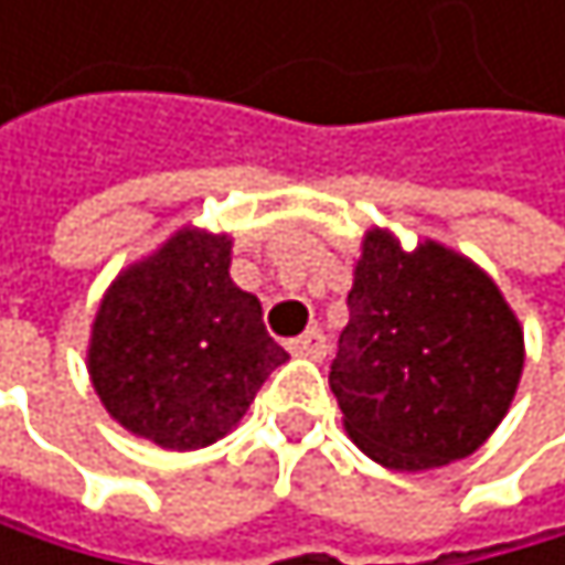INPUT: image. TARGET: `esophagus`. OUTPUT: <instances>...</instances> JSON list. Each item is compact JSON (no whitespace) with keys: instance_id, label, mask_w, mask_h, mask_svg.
Returning a JSON list of instances; mask_svg holds the SVG:
<instances>
[{"instance_id":"34e87169","label":"esophagus","mask_w":565,"mask_h":565,"mask_svg":"<svg viewBox=\"0 0 565 565\" xmlns=\"http://www.w3.org/2000/svg\"><path fill=\"white\" fill-rule=\"evenodd\" d=\"M288 349H291L295 355H301V359H324V355H329V339H324L321 329H308L305 335L291 339Z\"/></svg>"}]
</instances>
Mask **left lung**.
<instances>
[{
	"label": "left lung",
	"mask_w": 565,
	"mask_h": 565,
	"mask_svg": "<svg viewBox=\"0 0 565 565\" xmlns=\"http://www.w3.org/2000/svg\"><path fill=\"white\" fill-rule=\"evenodd\" d=\"M519 376V318L484 270L434 241L406 254L383 230L365 236L329 383L369 458L393 471L468 458Z\"/></svg>",
	"instance_id": "obj_1"
}]
</instances>
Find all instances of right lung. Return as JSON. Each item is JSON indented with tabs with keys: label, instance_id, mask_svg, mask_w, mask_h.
Here are the masks:
<instances>
[{
	"label": "right lung",
	"instance_id": "right-lung-1",
	"mask_svg": "<svg viewBox=\"0 0 565 565\" xmlns=\"http://www.w3.org/2000/svg\"><path fill=\"white\" fill-rule=\"evenodd\" d=\"M90 380L121 427L169 450L230 434L288 359L260 301L230 277L226 236L182 230L104 295L90 335Z\"/></svg>",
	"mask_w": 565,
	"mask_h": 565
}]
</instances>
